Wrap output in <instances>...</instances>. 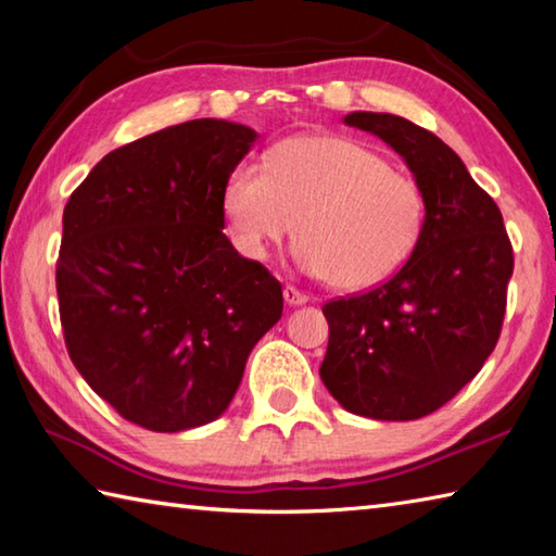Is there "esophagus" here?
I'll return each mask as SVG.
<instances>
[{"mask_svg": "<svg viewBox=\"0 0 556 556\" xmlns=\"http://www.w3.org/2000/svg\"><path fill=\"white\" fill-rule=\"evenodd\" d=\"M285 301H287L289 306H304L306 301H308V296L304 294V291H299L296 287L287 285V287H285Z\"/></svg>", "mask_w": 556, "mask_h": 556, "instance_id": "obj_1", "label": "esophagus"}]
</instances>
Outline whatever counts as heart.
<instances>
[{
	"mask_svg": "<svg viewBox=\"0 0 556 556\" xmlns=\"http://www.w3.org/2000/svg\"><path fill=\"white\" fill-rule=\"evenodd\" d=\"M220 203L235 248L250 260H265L296 220V265L348 294L397 275L427 225L417 181L375 149L328 135L287 139L271 149L267 168L238 164Z\"/></svg>",
	"mask_w": 556,
	"mask_h": 556,
	"instance_id": "1",
	"label": "heart"
}]
</instances>
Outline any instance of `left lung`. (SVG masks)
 Returning a JSON list of instances; mask_svg holds the SVG:
<instances>
[{
  "label": "left lung",
  "instance_id": "8db88e82",
  "mask_svg": "<svg viewBox=\"0 0 556 556\" xmlns=\"http://www.w3.org/2000/svg\"><path fill=\"white\" fill-rule=\"evenodd\" d=\"M343 122L380 137L425 193L427 225L407 265L378 289L328 301L326 390L382 421L427 417L483 368L501 336L513 248L501 208L437 135L390 112Z\"/></svg>",
  "mask_w": 556,
  "mask_h": 556
}]
</instances>
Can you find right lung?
<instances>
[{
  "mask_svg": "<svg viewBox=\"0 0 556 556\" xmlns=\"http://www.w3.org/2000/svg\"><path fill=\"white\" fill-rule=\"evenodd\" d=\"M257 131L191 119L110 152L63 211L55 265L71 361L122 417L152 431L228 409L281 285L225 238L223 186Z\"/></svg>",
  "mask_w": 556,
  "mask_h": 556,
  "instance_id": "right-lung-1",
  "label": "right lung"
}]
</instances>
